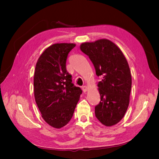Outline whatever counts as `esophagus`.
<instances>
[{
  "mask_svg": "<svg viewBox=\"0 0 159 159\" xmlns=\"http://www.w3.org/2000/svg\"><path fill=\"white\" fill-rule=\"evenodd\" d=\"M82 90L83 92H86L88 90V87L86 85H83V86H82Z\"/></svg>",
  "mask_w": 159,
  "mask_h": 159,
  "instance_id": "obj_1",
  "label": "esophagus"
}]
</instances>
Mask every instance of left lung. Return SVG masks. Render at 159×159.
Masks as SVG:
<instances>
[{
	"instance_id": "obj_1",
	"label": "left lung",
	"mask_w": 159,
	"mask_h": 159,
	"mask_svg": "<svg viewBox=\"0 0 159 159\" xmlns=\"http://www.w3.org/2000/svg\"><path fill=\"white\" fill-rule=\"evenodd\" d=\"M80 48L102 78L98 84L101 101L95 107V116L106 126L116 124L130 102L132 78L128 61L120 48L107 39L83 43Z\"/></svg>"
}]
</instances>
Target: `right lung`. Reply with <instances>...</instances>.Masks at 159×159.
<instances>
[{
  "instance_id": "add662e5",
  "label": "right lung",
  "mask_w": 159,
  "mask_h": 159,
  "mask_svg": "<svg viewBox=\"0 0 159 159\" xmlns=\"http://www.w3.org/2000/svg\"><path fill=\"white\" fill-rule=\"evenodd\" d=\"M74 43H56L41 54L35 69L34 97L45 121L61 128L73 116L82 90L72 83L71 75L66 71L68 54Z\"/></svg>"
}]
</instances>
